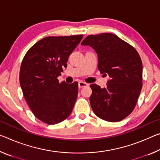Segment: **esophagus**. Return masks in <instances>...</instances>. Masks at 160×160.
Here are the masks:
<instances>
[{
  "mask_svg": "<svg viewBox=\"0 0 160 160\" xmlns=\"http://www.w3.org/2000/svg\"><path fill=\"white\" fill-rule=\"evenodd\" d=\"M86 86H89V84H88V83H86L85 82H82V81H80V82H78V87H79V88L86 87Z\"/></svg>",
  "mask_w": 160,
  "mask_h": 160,
  "instance_id": "1",
  "label": "esophagus"
}]
</instances>
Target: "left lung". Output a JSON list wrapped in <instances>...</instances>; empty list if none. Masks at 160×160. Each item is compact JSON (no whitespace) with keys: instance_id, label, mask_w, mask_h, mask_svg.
Instances as JSON below:
<instances>
[{"instance_id":"8db88e82","label":"left lung","mask_w":160,"mask_h":160,"mask_svg":"<svg viewBox=\"0 0 160 160\" xmlns=\"http://www.w3.org/2000/svg\"><path fill=\"white\" fill-rule=\"evenodd\" d=\"M81 44L95 50L99 70L110 78L105 88L90 85L93 112L104 120H122L135 109L142 87V62L139 53L112 33L90 35Z\"/></svg>"}]
</instances>
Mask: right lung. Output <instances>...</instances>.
Wrapping results in <instances>:
<instances>
[{
    "label": "right lung",
    "instance_id": "right-lung-1",
    "mask_svg": "<svg viewBox=\"0 0 160 160\" xmlns=\"http://www.w3.org/2000/svg\"><path fill=\"white\" fill-rule=\"evenodd\" d=\"M82 37L44 38L28 50L22 60L19 78L25 101L34 115L48 125L65 120L74 107L78 83L60 82L58 77Z\"/></svg>",
    "mask_w": 160,
    "mask_h": 160
}]
</instances>
